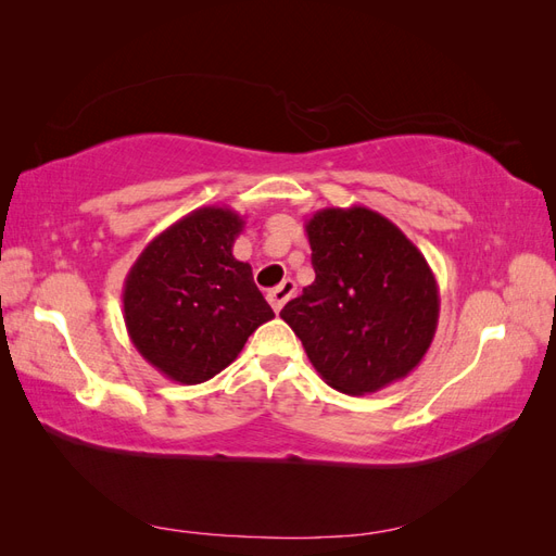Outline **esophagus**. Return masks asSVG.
Wrapping results in <instances>:
<instances>
[{"label":"esophagus","instance_id":"esophagus-1","mask_svg":"<svg viewBox=\"0 0 556 556\" xmlns=\"http://www.w3.org/2000/svg\"><path fill=\"white\" fill-rule=\"evenodd\" d=\"M294 292H296L294 280L285 278V280L278 285V288L266 292V299H268V304H271V308H274L276 313H280V308H282L285 304H288V301L294 296Z\"/></svg>","mask_w":556,"mask_h":556}]
</instances>
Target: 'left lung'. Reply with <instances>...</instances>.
Here are the masks:
<instances>
[{"mask_svg":"<svg viewBox=\"0 0 556 556\" xmlns=\"http://www.w3.org/2000/svg\"><path fill=\"white\" fill-rule=\"evenodd\" d=\"M315 280L280 311L329 387L374 394L406 378L439 327V282L419 248L384 215L323 208L308 217Z\"/></svg>","mask_w":556,"mask_h":556,"instance_id":"1","label":"left lung"}]
</instances>
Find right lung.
Here are the masks:
<instances>
[{
  "label": "right lung",
  "mask_w": 556,
  "mask_h": 556,
  "mask_svg": "<svg viewBox=\"0 0 556 556\" xmlns=\"http://www.w3.org/2000/svg\"><path fill=\"white\" fill-rule=\"evenodd\" d=\"M243 217L201 206L150 241L123 288L125 327L139 355L180 384L206 382L274 317L248 262L233 257Z\"/></svg>",
  "instance_id": "1"
}]
</instances>
